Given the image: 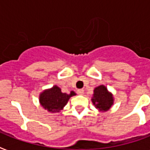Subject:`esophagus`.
Returning <instances> with one entry per match:
<instances>
[{"label": "esophagus", "mask_w": 150, "mask_h": 150, "mask_svg": "<svg viewBox=\"0 0 150 150\" xmlns=\"http://www.w3.org/2000/svg\"><path fill=\"white\" fill-rule=\"evenodd\" d=\"M77 93L79 94V95H82V94L84 93V90H83V89H78Z\"/></svg>", "instance_id": "obj_1"}]
</instances>
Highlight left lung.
Wrapping results in <instances>:
<instances>
[{
  "label": "left lung",
  "instance_id": "1",
  "mask_svg": "<svg viewBox=\"0 0 150 150\" xmlns=\"http://www.w3.org/2000/svg\"><path fill=\"white\" fill-rule=\"evenodd\" d=\"M92 102L100 111H107L114 104V97L103 85L94 89Z\"/></svg>",
  "mask_w": 150,
  "mask_h": 150
}]
</instances>
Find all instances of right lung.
<instances>
[{"label": "right lung", "mask_w": 150, "mask_h": 150, "mask_svg": "<svg viewBox=\"0 0 150 150\" xmlns=\"http://www.w3.org/2000/svg\"><path fill=\"white\" fill-rule=\"evenodd\" d=\"M76 94L74 91L70 93H62L61 89L57 86H54L51 89H48L42 92L40 95V103L45 110L51 113L60 112L61 110L67 104L68 100Z\"/></svg>", "instance_id": "right-lung-1"}]
</instances>
